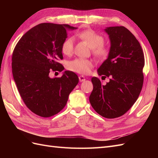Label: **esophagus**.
<instances>
[{
  "label": "esophagus",
  "mask_w": 158,
  "mask_h": 158,
  "mask_svg": "<svg viewBox=\"0 0 158 158\" xmlns=\"http://www.w3.org/2000/svg\"><path fill=\"white\" fill-rule=\"evenodd\" d=\"M85 77H84V76H82V75L79 76L80 82H84V81H85Z\"/></svg>",
  "instance_id": "1"
}]
</instances>
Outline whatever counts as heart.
<instances>
[{
	"label": "heart",
	"mask_w": 158,
	"mask_h": 158,
	"mask_svg": "<svg viewBox=\"0 0 158 158\" xmlns=\"http://www.w3.org/2000/svg\"><path fill=\"white\" fill-rule=\"evenodd\" d=\"M78 36L81 40L85 41L92 47L93 55L99 59H106L109 54V48L104 44V37L92 30H87L80 32ZM74 49V38L69 37L62 43L61 51L64 55L70 56L73 53ZM94 64L92 60L76 58L74 60L69 61L66 64L68 70L82 74H89L94 67Z\"/></svg>",
	"instance_id": "b5f03b06"
}]
</instances>
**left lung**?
Masks as SVG:
<instances>
[{"label": "left lung", "instance_id": "left-lung-1", "mask_svg": "<svg viewBox=\"0 0 158 158\" xmlns=\"http://www.w3.org/2000/svg\"><path fill=\"white\" fill-rule=\"evenodd\" d=\"M111 40L108 58L98 70L99 76L109 78L103 85L97 77L92 78L94 88L89 96L92 107L107 118L119 117L136 102L144 82V56L140 43L124 26L105 30Z\"/></svg>", "mask_w": 158, "mask_h": 158}]
</instances>
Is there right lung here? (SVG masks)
Returning <instances> with one entry per match:
<instances>
[{
  "mask_svg": "<svg viewBox=\"0 0 158 158\" xmlns=\"http://www.w3.org/2000/svg\"><path fill=\"white\" fill-rule=\"evenodd\" d=\"M68 24L41 23L30 29L18 41L12 53V69L18 92L27 107L42 117L59 113L69 95L78 84V76L66 70L61 77L51 78L50 72H61L64 66L61 45Z\"/></svg>",
  "mask_w": 158,
  "mask_h": 158,
  "instance_id": "right-lung-1",
  "label": "right lung"
}]
</instances>
